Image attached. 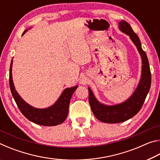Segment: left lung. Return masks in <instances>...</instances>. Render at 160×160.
I'll use <instances>...</instances> for the list:
<instances>
[{
	"label": "left lung",
	"mask_w": 160,
	"mask_h": 160,
	"mask_svg": "<svg viewBox=\"0 0 160 160\" xmlns=\"http://www.w3.org/2000/svg\"><path fill=\"white\" fill-rule=\"evenodd\" d=\"M118 28L123 33L129 36L136 47L142 59L141 76L133 93L125 102L115 105H107L99 102L88 87L89 103L94 115L100 121L107 123H117L128 120L138 113L144 103L151 85V73L147 55L141 47L138 35L131 25L125 20L118 22Z\"/></svg>",
	"instance_id": "8db88e82"
}]
</instances>
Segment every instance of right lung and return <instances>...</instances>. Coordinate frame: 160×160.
<instances>
[{
	"label": "right lung",
	"instance_id": "1",
	"mask_svg": "<svg viewBox=\"0 0 160 160\" xmlns=\"http://www.w3.org/2000/svg\"><path fill=\"white\" fill-rule=\"evenodd\" d=\"M29 29L31 28H29ZM28 31V29H25L22 36H23ZM12 59L10 67V88L13 98L22 113L28 120L38 125L53 126L63 123L66 120L68 113L70 99L78 86L76 85L65 89L57 101L49 107L44 108V109L35 108L27 103L15 90L12 75Z\"/></svg>",
	"mask_w": 160,
	"mask_h": 160
}]
</instances>
